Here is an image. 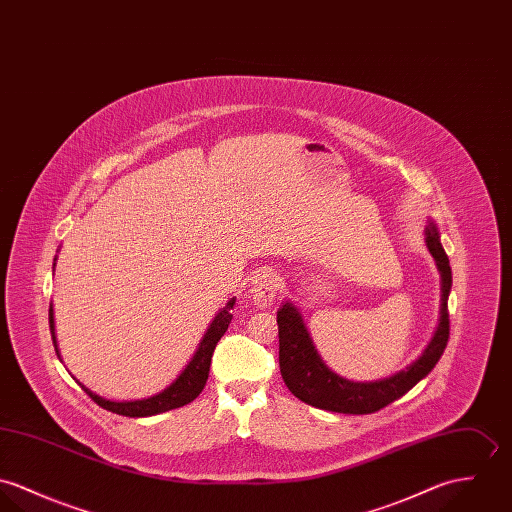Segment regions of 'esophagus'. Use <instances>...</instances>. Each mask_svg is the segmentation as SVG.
Masks as SVG:
<instances>
[{"label":"esophagus","mask_w":512,"mask_h":512,"mask_svg":"<svg viewBox=\"0 0 512 512\" xmlns=\"http://www.w3.org/2000/svg\"><path fill=\"white\" fill-rule=\"evenodd\" d=\"M281 290V277L273 269H263L253 277L251 296L259 308H269Z\"/></svg>","instance_id":"obj_1"}]
</instances>
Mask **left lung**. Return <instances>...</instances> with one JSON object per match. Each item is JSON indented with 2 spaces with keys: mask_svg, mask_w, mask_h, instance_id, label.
<instances>
[{
  "mask_svg": "<svg viewBox=\"0 0 512 512\" xmlns=\"http://www.w3.org/2000/svg\"><path fill=\"white\" fill-rule=\"evenodd\" d=\"M426 247L432 253L442 279L438 328L422 355L391 377L379 381H349L334 373L314 347L300 310L288 300L283 302L277 312L279 365L284 385L294 397L330 412L371 414L406 395L436 367L450 338L448 296L452 290V267L440 243L438 226L432 220L426 226Z\"/></svg>",
  "mask_w": 512,
  "mask_h": 512,
  "instance_id": "8db88e82",
  "label": "left lung"
}]
</instances>
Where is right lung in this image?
Here are the masks:
<instances>
[{
    "mask_svg": "<svg viewBox=\"0 0 512 512\" xmlns=\"http://www.w3.org/2000/svg\"><path fill=\"white\" fill-rule=\"evenodd\" d=\"M55 265H57V257H55ZM235 298H231L228 304L216 314V318L212 320V324L208 326L204 338L198 343V349L194 351V355L190 357L188 365L180 371V375L172 381L167 389H163L161 393L153 395V397L137 398V400H108V398L100 397L96 393H92L90 389H86L82 385V389L90 395V398L100 404L102 408L121 414V416H129V418H143V416H155L161 412H169L172 408H180L188 402H192L198 397L208 381V373H210V365H212V355L214 349L218 345L220 338L226 334L229 322L233 318L231 310H233ZM49 324H51V332H53V343L58 353L57 336H55V312H53V304L49 308Z\"/></svg>",
    "mask_w": 512,
    "mask_h": 512,
    "instance_id": "1",
    "label": "right lung"
}]
</instances>
